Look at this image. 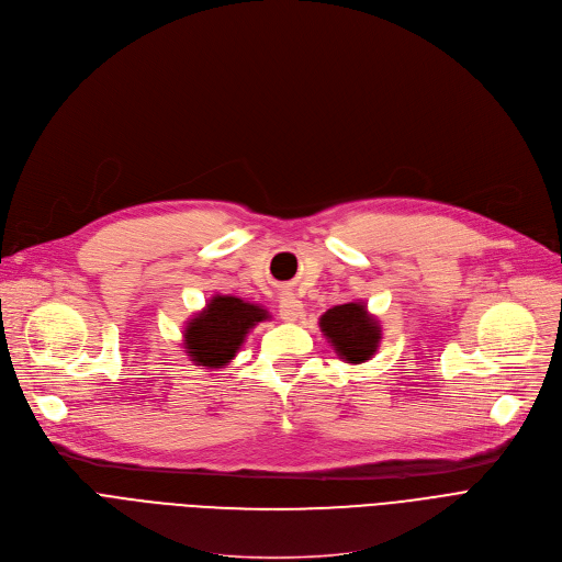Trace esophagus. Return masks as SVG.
I'll use <instances>...</instances> for the list:
<instances>
[{"instance_id":"34e87169","label":"esophagus","mask_w":562,"mask_h":562,"mask_svg":"<svg viewBox=\"0 0 562 562\" xmlns=\"http://www.w3.org/2000/svg\"><path fill=\"white\" fill-rule=\"evenodd\" d=\"M303 316V303L301 297L291 291L280 293V318L286 323H293Z\"/></svg>"}]
</instances>
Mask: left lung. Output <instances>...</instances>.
<instances>
[{
  "label": "left lung",
  "mask_w": 562,
  "mask_h": 562,
  "mask_svg": "<svg viewBox=\"0 0 562 562\" xmlns=\"http://www.w3.org/2000/svg\"><path fill=\"white\" fill-rule=\"evenodd\" d=\"M321 331L348 363H363L378 352L382 341V327L370 316L363 303H346L327 310L321 321Z\"/></svg>",
  "instance_id": "obj_1"
}]
</instances>
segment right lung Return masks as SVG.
Returning <instances> with one entry per match:
<instances>
[{
  "label": "right lung",
  "mask_w": 562,
  "mask_h": 562,
  "mask_svg": "<svg viewBox=\"0 0 562 562\" xmlns=\"http://www.w3.org/2000/svg\"><path fill=\"white\" fill-rule=\"evenodd\" d=\"M269 312L237 295H212V301L184 327V350L196 366L207 370L228 366L246 341L248 331L269 321Z\"/></svg>",
  "instance_id": "right-lung-1"
}]
</instances>
